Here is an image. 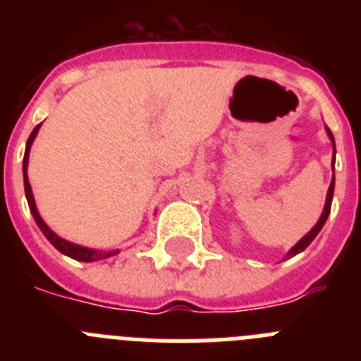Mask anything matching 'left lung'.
Returning <instances> with one entry per match:
<instances>
[{
	"mask_svg": "<svg viewBox=\"0 0 361 361\" xmlns=\"http://www.w3.org/2000/svg\"><path fill=\"white\" fill-rule=\"evenodd\" d=\"M327 133H329L331 141H333V146H334L333 133H331V130H329V128H327ZM334 153H336V148H334ZM333 170H334V159H333ZM333 193H334V177H333V183H331V186H329V191H327V200H325V208H324V213H322L320 220H318V222H317V226H314V228H312L311 231H309L307 235H305V237L302 238V240H300L298 244H296L295 247H293L291 251H289L288 258L295 257V255H298L300 251H304L305 247H307V245L311 244L312 240H314V237H317L318 233H320V229L324 228L325 220H327V216H329V213H331V202H333Z\"/></svg>",
	"mask_w": 361,
	"mask_h": 361,
	"instance_id": "8db88e82",
	"label": "left lung"
}]
</instances>
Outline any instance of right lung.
I'll return each mask as SVG.
<instances>
[{"label":"right lung","mask_w":361,"mask_h":361,"mask_svg":"<svg viewBox=\"0 0 361 361\" xmlns=\"http://www.w3.org/2000/svg\"><path fill=\"white\" fill-rule=\"evenodd\" d=\"M37 130H39V124H37L36 128L32 130L30 137H28L27 148H25V157H23L25 195H27L28 208H30V213H32V216H34V220H36V224L39 226V229H41V231H43L44 237L49 238L50 244H52L57 251H61L63 255H66V257H70V258H75V260H81V262H95V260H104V258L114 257V255H117V253H119V251H94V250H88V247H82V245H78V244H72V242L63 240L61 237H57L56 233H54L52 229H50L49 226H47V224H44V222H43V219H41L39 213H37V209H36V202H34V195H32V188H30V183H28V177H27L28 152H30L32 141L36 139Z\"/></svg>","instance_id":"add662e5"}]
</instances>
